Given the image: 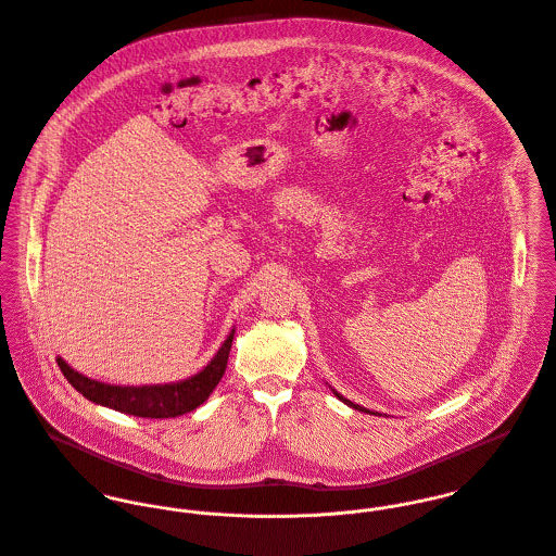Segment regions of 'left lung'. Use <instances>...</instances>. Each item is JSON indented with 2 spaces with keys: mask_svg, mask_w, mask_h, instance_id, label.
<instances>
[{
  "mask_svg": "<svg viewBox=\"0 0 556 556\" xmlns=\"http://www.w3.org/2000/svg\"><path fill=\"white\" fill-rule=\"evenodd\" d=\"M333 394H336V396L340 397V400H342V402H344V404H349V406H353V408H357V410H364V413H370V410H368V408H364V406H359V404H353V402H351V400H346V397L340 396V394H338V392H333Z\"/></svg>",
  "mask_w": 556,
  "mask_h": 556,
  "instance_id": "obj_1",
  "label": "left lung"
}]
</instances>
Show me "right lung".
<instances>
[{"label":"right lung","instance_id":"1","mask_svg":"<svg viewBox=\"0 0 556 556\" xmlns=\"http://www.w3.org/2000/svg\"><path fill=\"white\" fill-rule=\"evenodd\" d=\"M233 333H236V329L229 333V338L218 349L214 359L199 375H194L186 381H177V383L141 386V388L109 386V383H100V381H93V379L80 375L75 368H71L62 357H58V366L64 372V377L68 379V383L79 394L96 404L115 408L126 415L148 417V419L177 417V415L190 413L197 406H201L214 392V388L220 383V379L227 370Z\"/></svg>","mask_w":556,"mask_h":556}]
</instances>
